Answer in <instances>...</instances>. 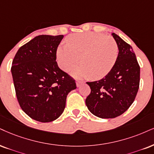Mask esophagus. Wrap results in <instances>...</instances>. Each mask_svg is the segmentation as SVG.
Returning a JSON list of instances; mask_svg holds the SVG:
<instances>
[{
  "label": "esophagus",
  "instance_id": "esophagus-1",
  "mask_svg": "<svg viewBox=\"0 0 154 154\" xmlns=\"http://www.w3.org/2000/svg\"><path fill=\"white\" fill-rule=\"evenodd\" d=\"M83 83H84V82H83V81H79V80H77V81H76V86H77L78 87L81 86V85H83Z\"/></svg>",
  "mask_w": 154,
  "mask_h": 154
}]
</instances>
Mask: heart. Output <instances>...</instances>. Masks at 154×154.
<instances>
[{"mask_svg": "<svg viewBox=\"0 0 154 154\" xmlns=\"http://www.w3.org/2000/svg\"><path fill=\"white\" fill-rule=\"evenodd\" d=\"M66 42L57 49V59L64 71L75 67L81 60L82 65L71 71L74 77L99 80L114 67L119 48L112 37L94 32L75 33L68 36Z\"/></svg>", "mask_w": 154, "mask_h": 154, "instance_id": "b5f03b06", "label": "heart"}]
</instances>
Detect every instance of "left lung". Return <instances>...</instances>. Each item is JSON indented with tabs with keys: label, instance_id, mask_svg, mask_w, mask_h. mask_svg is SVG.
<instances>
[{
	"label": "left lung",
	"instance_id": "obj_1",
	"mask_svg": "<svg viewBox=\"0 0 154 154\" xmlns=\"http://www.w3.org/2000/svg\"><path fill=\"white\" fill-rule=\"evenodd\" d=\"M119 48L116 64L103 79L87 82L91 94L86 99L88 109L101 119H113L123 114L135 100L140 82V66L132 47L114 33Z\"/></svg>",
	"mask_w": 154,
	"mask_h": 154
}]
</instances>
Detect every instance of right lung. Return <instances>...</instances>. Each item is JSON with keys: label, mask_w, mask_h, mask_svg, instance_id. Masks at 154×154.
I'll use <instances>...</instances> for the list:
<instances>
[{"label": "right lung", "mask_w": 154, "mask_h": 154, "mask_svg": "<svg viewBox=\"0 0 154 154\" xmlns=\"http://www.w3.org/2000/svg\"><path fill=\"white\" fill-rule=\"evenodd\" d=\"M63 35H41L17 51L11 67L17 99L34 120L51 122L62 114L75 81L58 66L56 51Z\"/></svg>", "instance_id": "obj_1"}]
</instances>
